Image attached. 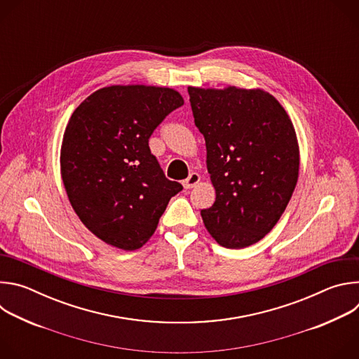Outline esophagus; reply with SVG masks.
<instances>
[{
  "mask_svg": "<svg viewBox=\"0 0 359 359\" xmlns=\"http://www.w3.org/2000/svg\"><path fill=\"white\" fill-rule=\"evenodd\" d=\"M198 182H200L198 173H190L189 177L183 182V186H184V189H193Z\"/></svg>",
  "mask_w": 359,
  "mask_h": 359,
  "instance_id": "obj_1",
  "label": "esophagus"
}]
</instances>
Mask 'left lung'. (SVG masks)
Wrapping results in <instances>:
<instances>
[{
  "instance_id": "8db88e82",
  "label": "left lung",
  "mask_w": 359,
  "mask_h": 359,
  "mask_svg": "<svg viewBox=\"0 0 359 359\" xmlns=\"http://www.w3.org/2000/svg\"><path fill=\"white\" fill-rule=\"evenodd\" d=\"M194 123L206 140L216 201L203 223L226 248H244L277 224L298 180L291 119L262 89L189 86Z\"/></svg>"
}]
</instances>
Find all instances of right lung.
<instances>
[{
  "label": "right lung",
  "mask_w": 359,
  "mask_h": 359,
  "mask_svg": "<svg viewBox=\"0 0 359 359\" xmlns=\"http://www.w3.org/2000/svg\"><path fill=\"white\" fill-rule=\"evenodd\" d=\"M184 104L170 88L114 85L74 111L61 147V175L72 208L97 238L140 248L183 186L166 179L149 137Z\"/></svg>",
  "instance_id": "right-lung-1"
}]
</instances>
